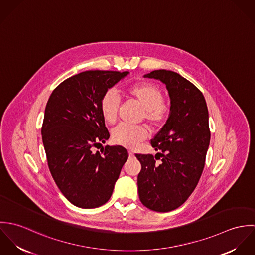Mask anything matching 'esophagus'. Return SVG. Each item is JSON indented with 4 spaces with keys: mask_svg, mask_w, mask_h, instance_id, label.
Masks as SVG:
<instances>
[{
    "mask_svg": "<svg viewBox=\"0 0 255 255\" xmlns=\"http://www.w3.org/2000/svg\"><path fill=\"white\" fill-rule=\"evenodd\" d=\"M128 155H129V157H132V156H134V153L131 150H129L128 151Z\"/></svg>",
    "mask_w": 255,
    "mask_h": 255,
    "instance_id": "esophagus-1",
    "label": "esophagus"
}]
</instances>
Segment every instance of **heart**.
Here are the masks:
<instances>
[{
  "label": "heart",
  "instance_id": "b5f03b06",
  "mask_svg": "<svg viewBox=\"0 0 255 255\" xmlns=\"http://www.w3.org/2000/svg\"><path fill=\"white\" fill-rule=\"evenodd\" d=\"M127 94L137 101L143 108L142 118L151 127L161 126L167 119L169 108L163 102L162 91L154 84L140 82L127 88ZM119 99L113 91L106 92L100 101V111L103 119L114 124L119 111ZM147 130L142 126H128L121 124L112 132L113 140L128 148H134L147 137Z\"/></svg>",
  "mask_w": 255,
  "mask_h": 255
}]
</instances>
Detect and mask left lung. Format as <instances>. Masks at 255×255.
<instances>
[{
	"label": "left lung",
	"instance_id": "8db88e82",
	"mask_svg": "<svg viewBox=\"0 0 255 255\" xmlns=\"http://www.w3.org/2000/svg\"><path fill=\"white\" fill-rule=\"evenodd\" d=\"M144 77L166 85L171 107L166 124L151 140L158 151L155 157L135 154L141 164L138 195L147 208L168 212L185 202L201 177L210 143L209 114L201 91L181 74L158 70Z\"/></svg>",
	"mask_w": 255,
	"mask_h": 255
}]
</instances>
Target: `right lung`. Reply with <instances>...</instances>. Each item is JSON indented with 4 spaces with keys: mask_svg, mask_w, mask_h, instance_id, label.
<instances>
[{
    "mask_svg": "<svg viewBox=\"0 0 255 255\" xmlns=\"http://www.w3.org/2000/svg\"><path fill=\"white\" fill-rule=\"evenodd\" d=\"M128 73L75 74L57 86L47 102L41 132L48 166L61 192L77 207L105 204L128 158L123 146L102 147L101 153L92 151L110 137L101 98Z\"/></svg>",
    "mask_w": 255,
    "mask_h": 255,
    "instance_id": "obj_1",
    "label": "right lung"
}]
</instances>
